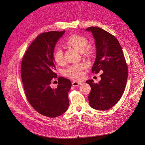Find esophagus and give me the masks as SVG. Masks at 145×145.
<instances>
[{
  "instance_id": "1",
  "label": "esophagus",
  "mask_w": 145,
  "mask_h": 145,
  "mask_svg": "<svg viewBox=\"0 0 145 145\" xmlns=\"http://www.w3.org/2000/svg\"><path fill=\"white\" fill-rule=\"evenodd\" d=\"M82 83L81 82H76V81H74V82H72V85L73 86H79V85H81Z\"/></svg>"
}]
</instances>
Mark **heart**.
Instances as JSON below:
<instances>
[{"instance_id": "b5f03b06", "label": "heart", "mask_w": 145, "mask_h": 145, "mask_svg": "<svg viewBox=\"0 0 145 145\" xmlns=\"http://www.w3.org/2000/svg\"><path fill=\"white\" fill-rule=\"evenodd\" d=\"M88 40L86 37L82 35H74L69 37L64 42V44L75 48L79 52H82L85 55H90L93 53V48L90 45L88 44ZM54 59L59 64H62L64 63L63 53L60 48H57L55 50ZM85 67L86 64L85 63L75 64L63 70L62 73L67 77L78 80L82 77V71Z\"/></svg>"}]
</instances>
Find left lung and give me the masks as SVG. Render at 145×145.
I'll return each instance as SVG.
<instances>
[{
	"label": "left lung",
	"mask_w": 145,
	"mask_h": 145,
	"mask_svg": "<svg viewBox=\"0 0 145 145\" xmlns=\"http://www.w3.org/2000/svg\"><path fill=\"white\" fill-rule=\"evenodd\" d=\"M96 46V58L91 72L102 70L101 81L95 84L90 79L86 82L91 87L88 99L93 109L106 110L114 106L121 99L128 78V67L118 39L108 31L97 27H89Z\"/></svg>",
	"instance_id": "obj_1"
}]
</instances>
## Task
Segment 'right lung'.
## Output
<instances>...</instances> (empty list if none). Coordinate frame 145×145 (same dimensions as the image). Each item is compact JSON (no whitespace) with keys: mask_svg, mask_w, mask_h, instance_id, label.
I'll return each instance as SVG.
<instances>
[{"mask_svg":"<svg viewBox=\"0 0 145 145\" xmlns=\"http://www.w3.org/2000/svg\"><path fill=\"white\" fill-rule=\"evenodd\" d=\"M64 32L51 31L39 35L22 60L21 78L26 99L37 112L49 118L62 115L69 105L70 80L60 76L57 88L51 87L52 81L57 78L54 51Z\"/></svg>","mask_w":145,"mask_h":145,"instance_id":"add662e5","label":"right lung"}]
</instances>
